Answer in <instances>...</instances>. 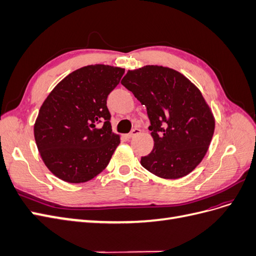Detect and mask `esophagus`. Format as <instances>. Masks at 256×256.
<instances>
[{
    "label": "esophagus",
    "mask_w": 256,
    "mask_h": 256,
    "mask_svg": "<svg viewBox=\"0 0 256 256\" xmlns=\"http://www.w3.org/2000/svg\"><path fill=\"white\" fill-rule=\"evenodd\" d=\"M140 132H141L140 129H138V128H134V129L131 130L130 134H128L126 136V138H134V136H136L138 134H140Z\"/></svg>",
    "instance_id": "34e87169"
}]
</instances>
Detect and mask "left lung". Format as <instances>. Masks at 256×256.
<instances>
[{
    "label": "left lung",
    "mask_w": 256,
    "mask_h": 256,
    "mask_svg": "<svg viewBox=\"0 0 256 256\" xmlns=\"http://www.w3.org/2000/svg\"><path fill=\"white\" fill-rule=\"evenodd\" d=\"M146 106L154 138L141 158L147 171L176 180L203 160L214 131V118L202 92L174 69L148 65L128 70L122 82Z\"/></svg>",
    "instance_id": "1"
}]
</instances>
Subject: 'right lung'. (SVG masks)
<instances>
[{
  "mask_svg": "<svg viewBox=\"0 0 256 256\" xmlns=\"http://www.w3.org/2000/svg\"><path fill=\"white\" fill-rule=\"evenodd\" d=\"M124 72L102 64L82 67L44 102L34 125L35 141L44 164L60 180L88 182L109 164L120 140L112 131L106 98Z\"/></svg>",
  "mask_w": 256,
  "mask_h": 256,
  "instance_id": "1",
  "label": "right lung"
}]
</instances>
